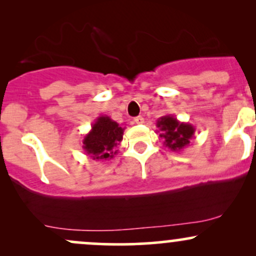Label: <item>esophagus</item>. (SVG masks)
Wrapping results in <instances>:
<instances>
[{"label": "esophagus", "instance_id": "34e87169", "mask_svg": "<svg viewBox=\"0 0 256 256\" xmlns=\"http://www.w3.org/2000/svg\"><path fill=\"white\" fill-rule=\"evenodd\" d=\"M134 122H136V124H143V122H144V118H143V116H136V118H134Z\"/></svg>", "mask_w": 256, "mask_h": 256}]
</instances>
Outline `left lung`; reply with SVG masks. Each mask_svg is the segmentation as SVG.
Wrapping results in <instances>:
<instances>
[{
  "label": "left lung",
  "mask_w": 256,
  "mask_h": 256,
  "mask_svg": "<svg viewBox=\"0 0 256 256\" xmlns=\"http://www.w3.org/2000/svg\"><path fill=\"white\" fill-rule=\"evenodd\" d=\"M156 128L158 137L164 140V144L172 152H182L190 146L195 134V128L188 122H182L172 114L158 119Z\"/></svg>",
  "instance_id": "8db88e82"
}]
</instances>
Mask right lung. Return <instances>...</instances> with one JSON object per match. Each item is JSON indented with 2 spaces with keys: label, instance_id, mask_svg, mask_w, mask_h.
<instances>
[{
  "label": "right lung",
  "instance_id": "add662e5",
  "mask_svg": "<svg viewBox=\"0 0 256 256\" xmlns=\"http://www.w3.org/2000/svg\"><path fill=\"white\" fill-rule=\"evenodd\" d=\"M125 128L108 116H100L84 136L83 149L92 160H110L118 152Z\"/></svg>",
  "mask_w": 256,
  "mask_h": 256
}]
</instances>
